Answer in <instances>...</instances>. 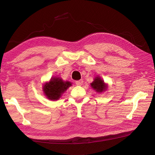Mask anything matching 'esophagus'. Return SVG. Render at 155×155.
Segmentation results:
<instances>
[{
  "label": "esophagus",
  "instance_id": "obj_1",
  "mask_svg": "<svg viewBox=\"0 0 155 155\" xmlns=\"http://www.w3.org/2000/svg\"><path fill=\"white\" fill-rule=\"evenodd\" d=\"M83 81L81 80H81L76 81V85H78V86H81L83 85Z\"/></svg>",
  "mask_w": 155,
  "mask_h": 155
}]
</instances>
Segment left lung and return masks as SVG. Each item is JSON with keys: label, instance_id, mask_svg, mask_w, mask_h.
I'll return each instance as SVG.
<instances>
[{"label": "left lung", "instance_id": "1", "mask_svg": "<svg viewBox=\"0 0 155 155\" xmlns=\"http://www.w3.org/2000/svg\"><path fill=\"white\" fill-rule=\"evenodd\" d=\"M91 85L94 90L99 93L106 91L107 87V85L104 83V81L102 80L100 76L95 78L94 80L91 84Z\"/></svg>", "mask_w": 155, "mask_h": 155}]
</instances>
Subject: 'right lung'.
Wrapping results in <instances>:
<instances>
[{"label": "right lung", "instance_id": "right-lung-1", "mask_svg": "<svg viewBox=\"0 0 155 155\" xmlns=\"http://www.w3.org/2000/svg\"><path fill=\"white\" fill-rule=\"evenodd\" d=\"M70 86L72 83L70 81H63L59 78H52L48 83L45 84L43 91L49 100H58Z\"/></svg>", "mask_w": 155, "mask_h": 155}]
</instances>
